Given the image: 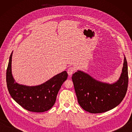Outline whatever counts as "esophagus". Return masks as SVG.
I'll use <instances>...</instances> for the list:
<instances>
[{"label":"esophagus","mask_w":132,"mask_h":132,"mask_svg":"<svg viewBox=\"0 0 132 132\" xmlns=\"http://www.w3.org/2000/svg\"><path fill=\"white\" fill-rule=\"evenodd\" d=\"M75 69L74 67H70L68 69V73L69 76H71V75L73 74V72L75 71Z\"/></svg>","instance_id":"1"}]
</instances>
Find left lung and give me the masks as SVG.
Instances as JSON below:
<instances>
[{"label":"left lung","mask_w":132,"mask_h":132,"mask_svg":"<svg viewBox=\"0 0 132 132\" xmlns=\"http://www.w3.org/2000/svg\"><path fill=\"white\" fill-rule=\"evenodd\" d=\"M78 102L84 110L91 113L105 112L122 102L127 91L128 72L124 55L121 74L118 80L109 84L97 80L80 70L72 75Z\"/></svg>","instance_id":"1"}]
</instances>
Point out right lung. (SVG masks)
Segmentation results:
<instances>
[{
	"instance_id": "1",
	"label": "right lung",
	"mask_w": 132,
	"mask_h": 132,
	"mask_svg": "<svg viewBox=\"0 0 132 132\" xmlns=\"http://www.w3.org/2000/svg\"><path fill=\"white\" fill-rule=\"evenodd\" d=\"M11 53L8 62L6 82L8 90L13 99L27 110L34 112H44L54 105L58 92L61 86L68 78V74L64 71L41 85L27 86L16 82L12 74Z\"/></svg>"
}]
</instances>
